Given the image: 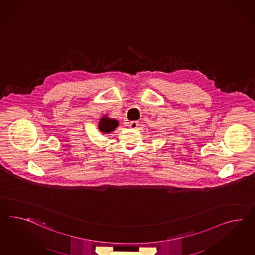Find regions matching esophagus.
Instances as JSON below:
<instances>
[{
    "instance_id": "obj_1",
    "label": "esophagus",
    "mask_w": 255,
    "mask_h": 255,
    "mask_svg": "<svg viewBox=\"0 0 255 255\" xmlns=\"http://www.w3.org/2000/svg\"><path fill=\"white\" fill-rule=\"evenodd\" d=\"M128 126H129V128L134 129V128H137V126H138V123H137V121H132V122L129 123Z\"/></svg>"
}]
</instances>
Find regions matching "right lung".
I'll list each match as a JSON object with an SVG mask.
<instances>
[{"mask_svg": "<svg viewBox=\"0 0 255 255\" xmlns=\"http://www.w3.org/2000/svg\"><path fill=\"white\" fill-rule=\"evenodd\" d=\"M119 126V122L115 118H108V115H105L99 121L98 128L104 134H109Z\"/></svg>", "mask_w": 255, "mask_h": 255, "instance_id": "add662e5", "label": "right lung"}]
</instances>
